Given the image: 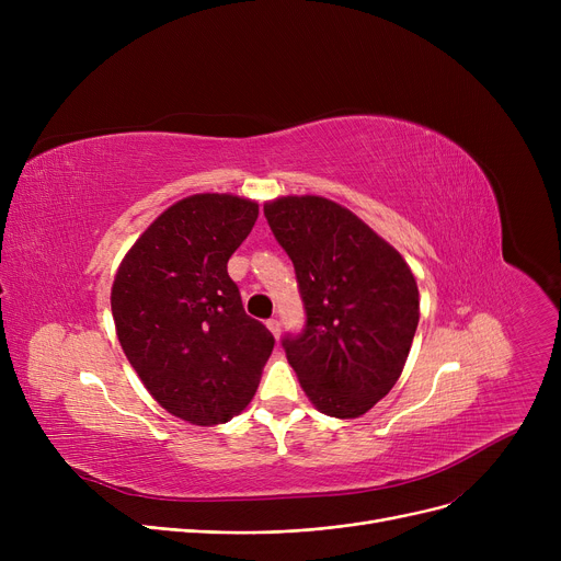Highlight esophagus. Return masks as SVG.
Returning a JSON list of instances; mask_svg holds the SVG:
<instances>
[{"label": "esophagus", "instance_id": "obj_1", "mask_svg": "<svg viewBox=\"0 0 561 561\" xmlns=\"http://www.w3.org/2000/svg\"><path fill=\"white\" fill-rule=\"evenodd\" d=\"M265 325H268V330L273 332L275 339H279V334H282V322H279L277 318H268V322H265Z\"/></svg>", "mask_w": 561, "mask_h": 561}]
</instances>
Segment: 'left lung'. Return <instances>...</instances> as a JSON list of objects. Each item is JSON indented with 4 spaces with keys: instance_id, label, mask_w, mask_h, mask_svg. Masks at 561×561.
<instances>
[{
    "instance_id": "8db88e82",
    "label": "left lung",
    "mask_w": 561,
    "mask_h": 561,
    "mask_svg": "<svg viewBox=\"0 0 561 561\" xmlns=\"http://www.w3.org/2000/svg\"><path fill=\"white\" fill-rule=\"evenodd\" d=\"M296 268L305 328L282 347L322 414L359 419L398 381L419 328L407 261L341 204L305 195L263 206Z\"/></svg>"
}]
</instances>
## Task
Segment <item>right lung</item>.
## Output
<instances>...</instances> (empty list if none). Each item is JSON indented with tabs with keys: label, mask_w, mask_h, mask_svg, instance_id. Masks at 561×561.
Instances as JSON below:
<instances>
[{
	"label": "right lung",
	"mask_w": 561,
	"mask_h": 561,
	"mask_svg": "<svg viewBox=\"0 0 561 561\" xmlns=\"http://www.w3.org/2000/svg\"><path fill=\"white\" fill-rule=\"evenodd\" d=\"M259 204L202 193L172 204L123 259L111 311L145 389L193 425L231 421L256 393L275 336L243 309L227 273Z\"/></svg>",
	"instance_id": "add662e5"
}]
</instances>
